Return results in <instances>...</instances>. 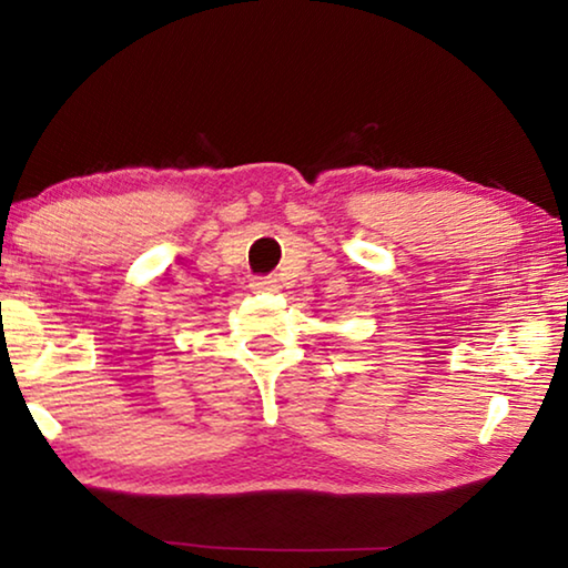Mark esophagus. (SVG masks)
<instances>
[{"mask_svg":"<svg viewBox=\"0 0 568 568\" xmlns=\"http://www.w3.org/2000/svg\"><path fill=\"white\" fill-rule=\"evenodd\" d=\"M250 287H253L255 293H275L281 285H277L275 277H255V281L250 283Z\"/></svg>","mask_w":568,"mask_h":568,"instance_id":"1","label":"esophagus"}]
</instances>
